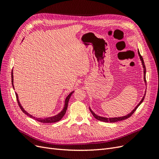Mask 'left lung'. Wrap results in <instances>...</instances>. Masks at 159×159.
<instances>
[{
	"instance_id": "8db88e82",
	"label": "left lung",
	"mask_w": 159,
	"mask_h": 159,
	"mask_svg": "<svg viewBox=\"0 0 159 159\" xmlns=\"http://www.w3.org/2000/svg\"><path fill=\"white\" fill-rule=\"evenodd\" d=\"M138 54H139V58H140L141 61V64H142V66H143V80H144V82H145V85L147 87V82H146V68H145V63H144V61H143V59L142 56H141L140 54V52H139V50H138ZM145 94H146V91H145V94H144L143 97L142 98V99L140 101V102H139L138 103V105H137V106L134 107L131 112H130L129 113L124 115V116H122V117H102V116H99V115L95 114L92 110H91V107H89V110L91 113H92V115H93V117L96 119L99 120V121H103V122H109V123H114V122H117V121H122V120H124V119H126L127 118H129V117H131V115H133V113L135 111L136 109L138 108V107L140 105L142 102H143L144 99H145Z\"/></svg>"
}]
</instances>
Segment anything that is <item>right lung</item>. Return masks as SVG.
I'll return each instance as SVG.
<instances>
[{"instance_id":"obj_1","label":"right lung","mask_w":159,"mask_h":159,"mask_svg":"<svg viewBox=\"0 0 159 159\" xmlns=\"http://www.w3.org/2000/svg\"><path fill=\"white\" fill-rule=\"evenodd\" d=\"M24 40V39H23ZM22 40V41H23ZM11 78H12V87H13V89H14V84H13V82H14V78H13V70H12V72H11ZM74 92V91H71V92L67 96L65 101H64V106L63 107V109H62V110L60 112H59L57 114L54 115V116H51V117H44V118H40V117H36L34 116H33V115H32L31 114L28 113L25 110V109L23 108V107L22 106L21 103H20V101H19V98H18V94L15 92V94H16V99H17V102H18V105L19 107H20L21 110L22 111V112L24 113H25L26 115H28V117H30V118H32L36 120V121H39V122H41V123H56L57 121H59L61 119V118L63 117L64 116V115L66 112V110H67V108H68V102H69V99L70 98V97L71 96V95L73 94V93Z\"/></svg>"}]
</instances>
